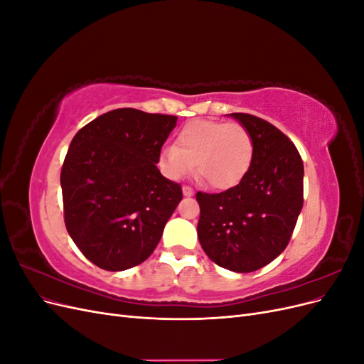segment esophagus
<instances>
[{
  "instance_id": "obj_1",
  "label": "esophagus",
  "mask_w": 364,
  "mask_h": 364,
  "mask_svg": "<svg viewBox=\"0 0 364 364\" xmlns=\"http://www.w3.org/2000/svg\"><path fill=\"white\" fill-rule=\"evenodd\" d=\"M182 193H183V196H185V197H191V196L194 194V190L191 188V186H183V188H182Z\"/></svg>"
}]
</instances>
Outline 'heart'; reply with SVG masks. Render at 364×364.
Instances as JSON below:
<instances>
[{
	"mask_svg": "<svg viewBox=\"0 0 364 364\" xmlns=\"http://www.w3.org/2000/svg\"><path fill=\"white\" fill-rule=\"evenodd\" d=\"M253 159V139L238 123L194 119L186 123L176 138V146L159 153V168L170 179L185 178L196 162L197 173L215 190L238 185Z\"/></svg>",
	"mask_w": 364,
	"mask_h": 364,
	"instance_id": "b5f03b06",
	"label": "heart"
}]
</instances>
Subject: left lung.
<instances>
[{"label": "left lung", "mask_w": 364, "mask_h": 364, "mask_svg": "<svg viewBox=\"0 0 364 364\" xmlns=\"http://www.w3.org/2000/svg\"><path fill=\"white\" fill-rule=\"evenodd\" d=\"M253 139L245 179L223 193H197V235L209 259L237 273L267 266L287 247L304 203V164L293 142L267 121L229 114Z\"/></svg>", "instance_id": "8db88e82"}]
</instances>
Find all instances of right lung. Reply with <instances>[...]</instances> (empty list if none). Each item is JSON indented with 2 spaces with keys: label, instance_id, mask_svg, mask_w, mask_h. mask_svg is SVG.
<instances>
[{
  "label": "right lung",
  "instance_id": "add662e5",
  "mask_svg": "<svg viewBox=\"0 0 364 364\" xmlns=\"http://www.w3.org/2000/svg\"><path fill=\"white\" fill-rule=\"evenodd\" d=\"M178 117L115 109L73 138L60 173L65 226L95 266L121 272L146 261L182 200L158 170Z\"/></svg>",
  "mask_w": 364,
  "mask_h": 364
}]
</instances>
